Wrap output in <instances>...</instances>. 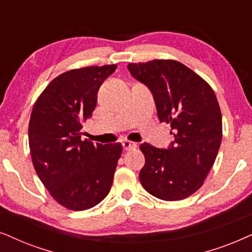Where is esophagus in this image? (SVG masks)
Instances as JSON below:
<instances>
[{"label": "esophagus", "mask_w": 252, "mask_h": 252, "mask_svg": "<svg viewBox=\"0 0 252 252\" xmlns=\"http://www.w3.org/2000/svg\"><path fill=\"white\" fill-rule=\"evenodd\" d=\"M123 149L126 151H130V150H133L137 147V144L133 143V142H130V140H126V142H123Z\"/></svg>", "instance_id": "esophagus-1"}]
</instances>
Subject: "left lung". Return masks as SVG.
Segmentation results:
<instances>
[{
	"instance_id": "1",
	"label": "left lung",
	"mask_w": 252,
	"mask_h": 252,
	"mask_svg": "<svg viewBox=\"0 0 252 252\" xmlns=\"http://www.w3.org/2000/svg\"><path fill=\"white\" fill-rule=\"evenodd\" d=\"M137 80L152 92L161 122L169 123L168 150L144 143L145 166L139 180L162 200H181L196 192L212 168L222 139V117L216 93L199 75L175 60L129 63Z\"/></svg>"
}]
</instances>
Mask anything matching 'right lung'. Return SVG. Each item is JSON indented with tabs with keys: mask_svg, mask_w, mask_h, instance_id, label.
Returning <instances> with one entry per match:
<instances>
[{
	"mask_svg": "<svg viewBox=\"0 0 252 252\" xmlns=\"http://www.w3.org/2000/svg\"><path fill=\"white\" fill-rule=\"evenodd\" d=\"M116 64L85 66L54 78L38 96L29 123L33 167L50 196L65 209L84 211L109 193L122 144L82 140L83 123L96 106L103 80Z\"/></svg>",
	"mask_w": 252,
	"mask_h": 252,
	"instance_id": "add662e5",
	"label": "right lung"
}]
</instances>
